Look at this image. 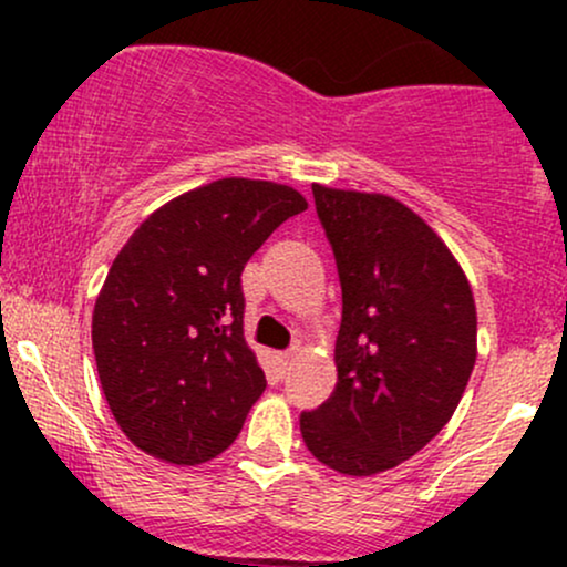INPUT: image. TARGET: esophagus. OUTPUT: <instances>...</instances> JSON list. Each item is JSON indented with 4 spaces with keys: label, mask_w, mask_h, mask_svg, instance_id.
Listing matches in <instances>:
<instances>
[{
    "label": "esophagus",
    "mask_w": 567,
    "mask_h": 567,
    "mask_svg": "<svg viewBox=\"0 0 567 567\" xmlns=\"http://www.w3.org/2000/svg\"><path fill=\"white\" fill-rule=\"evenodd\" d=\"M296 357H298V349L282 351V354H279V365H282V370H290L292 362H296Z\"/></svg>",
    "instance_id": "34e87169"
}]
</instances>
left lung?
<instances>
[{
	"label": "left lung",
	"mask_w": 567,
	"mask_h": 567,
	"mask_svg": "<svg viewBox=\"0 0 567 567\" xmlns=\"http://www.w3.org/2000/svg\"><path fill=\"white\" fill-rule=\"evenodd\" d=\"M343 292L333 394L301 413L330 470H394L451 421L477 360V306L451 247L389 194L311 186Z\"/></svg>",
	"instance_id": "obj_1"
}]
</instances>
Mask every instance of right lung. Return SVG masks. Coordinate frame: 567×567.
Segmentation results:
<instances>
[{
    "label": "right lung",
    "mask_w": 567,
    "mask_h": 567,
    "mask_svg": "<svg viewBox=\"0 0 567 567\" xmlns=\"http://www.w3.org/2000/svg\"><path fill=\"white\" fill-rule=\"evenodd\" d=\"M306 207L292 186L220 178L165 202L114 258L95 298L93 351L116 424L143 453L194 466L237 440L266 389L239 277Z\"/></svg>",
    "instance_id": "obj_1"
}]
</instances>
